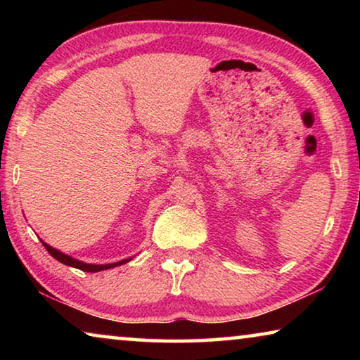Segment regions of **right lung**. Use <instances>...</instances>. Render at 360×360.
<instances>
[{"label": "right lung", "instance_id": "obj_1", "mask_svg": "<svg viewBox=\"0 0 360 360\" xmlns=\"http://www.w3.org/2000/svg\"><path fill=\"white\" fill-rule=\"evenodd\" d=\"M42 245H44V248L47 249V252L52 255L53 259H57L58 262H62V264L68 265V266H75V268H79V270H84V271H89V273H96V271H101V270H108V268H114V266H119L122 264H127L130 259H125V260H120V262H115V264H108V265H92V264H84V262L81 260H76L70 257V255H66L63 252L57 251V249H53L52 246L46 245L44 241H42Z\"/></svg>", "mask_w": 360, "mask_h": 360}]
</instances>
